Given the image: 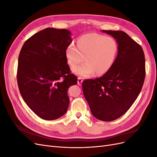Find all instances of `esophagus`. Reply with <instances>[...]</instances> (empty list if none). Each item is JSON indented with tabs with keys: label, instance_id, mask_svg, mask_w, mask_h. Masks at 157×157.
I'll return each mask as SVG.
<instances>
[{
	"label": "esophagus",
	"instance_id": "obj_1",
	"mask_svg": "<svg viewBox=\"0 0 157 157\" xmlns=\"http://www.w3.org/2000/svg\"><path fill=\"white\" fill-rule=\"evenodd\" d=\"M83 81V78L82 77H78V80H77V83L78 85H81L82 82Z\"/></svg>",
	"mask_w": 157,
	"mask_h": 157
}]
</instances>
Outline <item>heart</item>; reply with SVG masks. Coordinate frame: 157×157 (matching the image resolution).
Wrapping results in <instances>:
<instances>
[{"label": "heart", "instance_id": "1", "mask_svg": "<svg viewBox=\"0 0 157 157\" xmlns=\"http://www.w3.org/2000/svg\"><path fill=\"white\" fill-rule=\"evenodd\" d=\"M117 42L112 37L96 33L80 36L77 46L69 44L65 49V57L71 67L84 60L86 62L73 68V72L81 77H89L95 72L101 75L111 68L118 53Z\"/></svg>", "mask_w": 157, "mask_h": 157}]
</instances>
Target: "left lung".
I'll return each instance as SVG.
<instances>
[{"instance_id": "8db88e82", "label": "left lung", "mask_w": 157, "mask_h": 157, "mask_svg": "<svg viewBox=\"0 0 157 157\" xmlns=\"http://www.w3.org/2000/svg\"><path fill=\"white\" fill-rule=\"evenodd\" d=\"M102 31L117 40V56L105 75L85 80L82 86L92 115L108 122L124 115L139 96L145 77V61L141 46L126 33Z\"/></svg>"}]
</instances>
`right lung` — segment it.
Masks as SVG:
<instances>
[{"label": "right lung", "instance_id": "obj_1", "mask_svg": "<svg viewBox=\"0 0 157 157\" xmlns=\"http://www.w3.org/2000/svg\"><path fill=\"white\" fill-rule=\"evenodd\" d=\"M72 40L67 29L46 28L27 39L21 49L19 90L28 107L42 119H57L68 109V88L77 83L65 57Z\"/></svg>", "mask_w": 157, "mask_h": 157}]
</instances>
